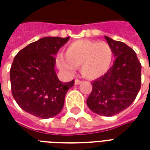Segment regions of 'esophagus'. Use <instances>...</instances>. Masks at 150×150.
<instances>
[{"mask_svg":"<svg viewBox=\"0 0 150 150\" xmlns=\"http://www.w3.org/2000/svg\"><path fill=\"white\" fill-rule=\"evenodd\" d=\"M82 83L81 80H79V79H75V84L76 85L79 84V83Z\"/></svg>","mask_w":150,"mask_h":150,"instance_id":"1","label":"esophagus"}]
</instances>
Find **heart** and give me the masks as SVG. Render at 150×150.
Segmentation results:
<instances>
[{
  "mask_svg": "<svg viewBox=\"0 0 150 150\" xmlns=\"http://www.w3.org/2000/svg\"><path fill=\"white\" fill-rule=\"evenodd\" d=\"M112 46L106 42L78 40L66 47L65 54H59L57 66L67 74L74 73L80 66V72L88 79H96L107 73L113 61Z\"/></svg>",
  "mask_w": 150,
  "mask_h": 150,
  "instance_id": "1",
  "label": "heart"
}]
</instances>
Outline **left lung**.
Instances as JSON below:
<instances>
[{
  "instance_id": "1",
  "label": "left lung",
  "mask_w": 150,
  "mask_h": 150,
  "mask_svg": "<svg viewBox=\"0 0 150 150\" xmlns=\"http://www.w3.org/2000/svg\"><path fill=\"white\" fill-rule=\"evenodd\" d=\"M104 38L112 46L116 60L105 75L91 83L92 91L87 104L98 115L112 116L129 108L137 97L142 83V65L132 48Z\"/></svg>"
}]
</instances>
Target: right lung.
Returning a JSON list of instances; mask_svg holds the SVG:
<instances>
[{
    "instance_id": "add662e5",
    "label": "right lung",
    "mask_w": 150,
    "mask_h": 150,
    "mask_svg": "<svg viewBox=\"0 0 150 150\" xmlns=\"http://www.w3.org/2000/svg\"><path fill=\"white\" fill-rule=\"evenodd\" d=\"M70 37H45L29 44L15 56L10 69L12 95L20 107L34 116L48 119L58 115L75 81H59L57 52Z\"/></svg>"
}]
</instances>
